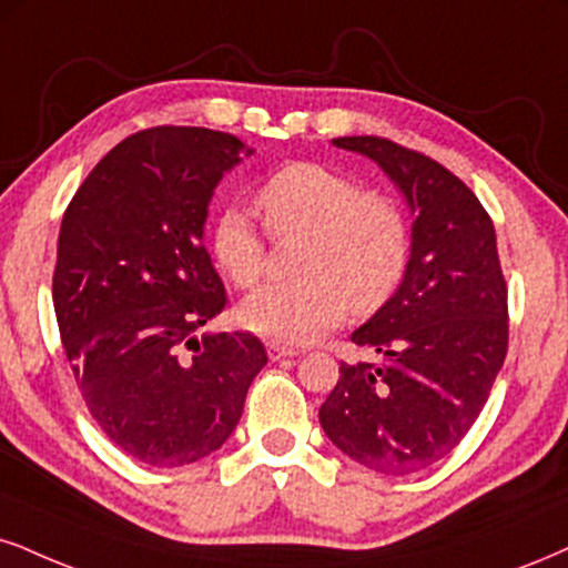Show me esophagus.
Masks as SVG:
<instances>
[{"instance_id":"34e87169","label":"esophagus","mask_w":568,"mask_h":568,"mask_svg":"<svg viewBox=\"0 0 568 568\" xmlns=\"http://www.w3.org/2000/svg\"><path fill=\"white\" fill-rule=\"evenodd\" d=\"M295 355H297V349H292V347H284V345H278V342H268V358H271V361L295 358Z\"/></svg>"}]
</instances>
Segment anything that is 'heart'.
<instances>
[{
  "mask_svg": "<svg viewBox=\"0 0 568 568\" xmlns=\"http://www.w3.org/2000/svg\"><path fill=\"white\" fill-rule=\"evenodd\" d=\"M257 207L273 234L305 231L292 282H271L240 303V321L263 337L305 345L353 313L395 295L408 265V226L395 202L361 192L321 163H286L257 186ZM210 252L231 284L247 290L265 271V242L242 207H226Z\"/></svg>",
  "mask_w": 568,
  "mask_h": 568,
  "instance_id": "heart-1",
  "label": "heart"
}]
</instances>
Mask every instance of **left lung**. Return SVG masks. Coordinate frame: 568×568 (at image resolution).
Masks as SVG:
<instances>
[{
    "instance_id": "obj_1",
    "label": "left lung",
    "mask_w": 568,
    "mask_h": 568,
    "mask_svg": "<svg viewBox=\"0 0 568 568\" xmlns=\"http://www.w3.org/2000/svg\"><path fill=\"white\" fill-rule=\"evenodd\" d=\"M374 160L413 213L403 284L353 332L379 361L342 363L326 437L379 474L445 458L485 408L508 349V290L493 219L437 160L382 136L332 139Z\"/></svg>"
}]
</instances>
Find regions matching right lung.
<instances>
[{"label":"right lung","mask_w":568,"mask_h":568,"mask_svg":"<svg viewBox=\"0 0 568 568\" xmlns=\"http://www.w3.org/2000/svg\"><path fill=\"white\" fill-rule=\"evenodd\" d=\"M240 139L158 125L123 139L62 215L52 278L62 349L100 429L146 466L215 453L268 355L250 332L202 334L226 290L202 244Z\"/></svg>","instance_id":"right-lung-1"}]
</instances>
